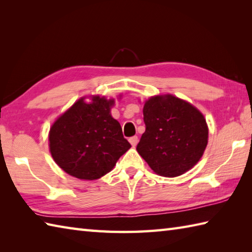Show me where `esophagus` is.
<instances>
[{
	"mask_svg": "<svg viewBox=\"0 0 252 252\" xmlns=\"http://www.w3.org/2000/svg\"><path fill=\"white\" fill-rule=\"evenodd\" d=\"M129 142L131 143V145H132L133 147H135L137 142H138V137H137V136H132V137L129 138Z\"/></svg>",
	"mask_w": 252,
	"mask_h": 252,
	"instance_id": "1",
	"label": "esophagus"
}]
</instances>
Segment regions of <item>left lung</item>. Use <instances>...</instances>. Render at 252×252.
Here are the masks:
<instances>
[{"label": "left lung", "instance_id": "obj_1", "mask_svg": "<svg viewBox=\"0 0 252 252\" xmlns=\"http://www.w3.org/2000/svg\"><path fill=\"white\" fill-rule=\"evenodd\" d=\"M143 115L146 129L136 151L154 172L174 178L199 161L208 126L196 107L171 94L158 95L146 100Z\"/></svg>", "mask_w": 252, "mask_h": 252}]
</instances>
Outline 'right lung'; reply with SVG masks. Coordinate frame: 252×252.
Masks as SVG:
<instances>
[{
	"instance_id": "obj_1",
	"label": "right lung",
	"mask_w": 252,
	"mask_h": 252,
	"mask_svg": "<svg viewBox=\"0 0 252 252\" xmlns=\"http://www.w3.org/2000/svg\"><path fill=\"white\" fill-rule=\"evenodd\" d=\"M114 104V99L100 96H93L91 103L80 98L52 126L51 155L69 175L80 180L99 179L130 149L120 123L110 115Z\"/></svg>"
}]
</instances>
